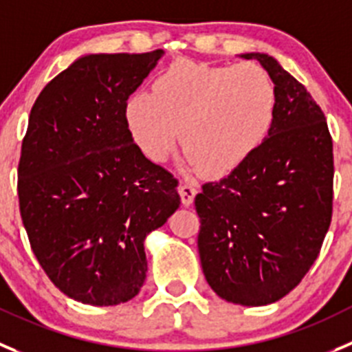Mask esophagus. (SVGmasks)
Returning a JSON list of instances; mask_svg holds the SVG:
<instances>
[{"mask_svg":"<svg viewBox=\"0 0 352 352\" xmlns=\"http://www.w3.org/2000/svg\"><path fill=\"white\" fill-rule=\"evenodd\" d=\"M196 192H198V189H196L192 184L186 182V184H180V186H179V195H180V199H182L184 206H191L192 205Z\"/></svg>","mask_w":352,"mask_h":352,"instance_id":"esophagus-1","label":"esophagus"}]
</instances>
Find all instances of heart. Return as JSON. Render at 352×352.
<instances>
[{
  "mask_svg": "<svg viewBox=\"0 0 352 352\" xmlns=\"http://www.w3.org/2000/svg\"><path fill=\"white\" fill-rule=\"evenodd\" d=\"M278 91L262 65H212L179 58L160 72L153 90L124 102L131 142L149 161L168 157L179 140L189 168L226 177L250 160L274 123Z\"/></svg>",
  "mask_w": 352,
  "mask_h": 352,
  "instance_id": "b5f03b06",
  "label": "heart"
}]
</instances>
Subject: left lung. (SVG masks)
<instances>
[{
    "label": "left lung",
    "instance_id": "obj_1",
    "mask_svg": "<svg viewBox=\"0 0 352 352\" xmlns=\"http://www.w3.org/2000/svg\"><path fill=\"white\" fill-rule=\"evenodd\" d=\"M255 58L278 91L274 123L257 153L196 195L198 250L212 290L258 307L290 294L309 271L330 228L333 146L311 94L267 54Z\"/></svg>",
    "mask_w": 352,
    "mask_h": 352
}]
</instances>
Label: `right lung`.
<instances>
[{"instance_id":"right-lung-1","label":"right lung","mask_w":352,"mask_h":352,"mask_svg":"<svg viewBox=\"0 0 352 352\" xmlns=\"http://www.w3.org/2000/svg\"><path fill=\"white\" fill-rule=\"evenodd\" d=\"M163 55H83L31 109L19 163L22 222L48 278L83 304L139 294L144 241L180 205L177 180L137 149L123 116Z\"/></svg>"}]
</instances>
